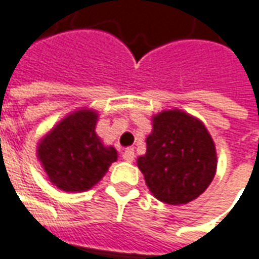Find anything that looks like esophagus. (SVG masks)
<instances>
[{
	"instance_id": "34e87169",
	"label": "esophagus",
	"mask_w": 259,
	"mask_h": 259,
	"mask_svg": "<svg viewBox=\"0 0 259 259\" xmlns=\"http://www.w3.org/2000/svg\"><path fill=\"white\" fill-rule=\"evenodd\" d=\"M121 158L126 161V162H133L135 161V151L129 148V149H126V151L123 152V155H121Z\"/></svg>"
}]
</instances>
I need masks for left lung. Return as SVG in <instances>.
Here are the masks:
<instances>
[{"label":"left lung","mask_w":259,"mask_h":259,"mask_svg":"<svg viewBox=\"0 0 259 259\" xmlns=\"http://www.w3.org/2000/svg\"><path fill=\"white\" fill-rule=\"evenodd\" d=\"M138 166L159 201L186 204L210 186L218 158L213 139L200 120L168 110L153 117L146 153L138 158Z\"/></svg>","instance_id":"obj_1"}]
</instances>
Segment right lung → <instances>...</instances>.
<instances>
[{
    "label": "right lung",
    "mask_w": 259,
    "mask_h": 259,
    "mask_svg": "<svg viewBox=\"0 0 259 259\" xmlns=\"http://www.w3.org/2000/svg\"><path fill=\"white\" fill-rule=\"evenodd\" d=\"M96 111L78 110L66 116L40 141L39 161L53 186L63 191H87L117 159L96 133Z\"/></svg>",
    "instance_id": "add662e5"
}]
</instances>
